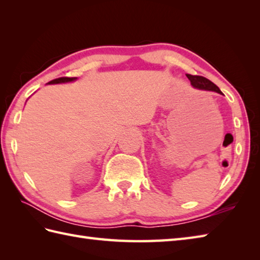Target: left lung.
Wrapping results in <instances>:
<instances>
[{
    "label": "left lung",
    "instance_id": "obj_1",
    "mask_svg": "<svg viewBox=\"0 0 260 260\" xmlns=\"http://www.w3.org/2000/svg\"><path fill=\"white\" fill-rule=\"evenodd\" d=\"M187 78H189L191 85L197 88V89L200 90H208V91H215L218 93H222L221 90L215 86L212 81L209 79L204 78L202 76H192V75H186Z\"/></svg>",
    "mask_w": 260,
    "mask_h": 260
}]
</instances>
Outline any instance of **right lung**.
<instances>
[{"mask_svg": "<svg viewBox=\"0 0 260 260\" xmlns=\"http://www.w3.org/2000/svg\"><path fill=\"white\" fill-rule=\"evenodd\" d=\"M77 80V77H73V78H69V77H61V78H57L53 79L51 81H49V85H53V84H66V82H71Z\"/></svg>", "mask_w": 260, "mask_h": 260, "instance_id": "add662e5", "label": "right lung"}]
</instances>
